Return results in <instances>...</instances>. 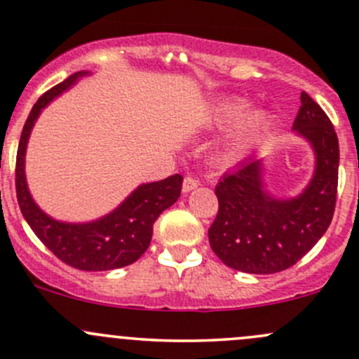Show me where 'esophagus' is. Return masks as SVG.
I'll return each instance as SVG.
<instances>
[{
    "instance_id": "esophagus-1",
    "label": "esophagus",
    "mask_w": 359,
    "mask_h": 359,
    "mask_svg": "<svg viewBox=\"0 0 359 359\" xmlns=\"http://www.w3.org/2000/svg\"><path fill=\"white\" fill-rule=\"evenodd\" d=\"M199 186V180L196 179V177H192V175H187L186 179H184V184H182V191L184 192H189V191H192V189H196Z\"/></svg>"
}]
</instances>
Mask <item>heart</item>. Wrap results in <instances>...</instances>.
<instances>
[{"label":"heart","mask_w":359,"mask_h":359,"mask_svg":"<svg viewBox=\"0 0 359 359\" xmlns=\"http://www.w3.org/2000/svg\"><path fill=\"white\" fill-rule=\"evenodd\" d=\"M243 109H245V104L242 100H237V98H228V100L219 102L215 110V116H212V122L219 128L233 124L243 114ZM266 124L267 116L261 110H252L245 117H242V121L238 122L233 135H231L230 149H228L226 155L228 158L238 155L240 151L249 147L252 141L259 136V133L266 128Z\"/></svg>","instance_id":"heart-1"}]
</instances>
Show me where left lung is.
Segmentation results:
<instances>
[{"label":"left lung","instance_id":"8db88e82","mask_svg":"<svg viewBox=\"0 0 359 359\" xmlns=\"http://www.w3.org/2000/svg\"><path fill=\"white\" fill-rule=\"evenodd\" d=\"M293 129L315 149V175L297 199L278 201L262 189L261 160L224 173L215 192L218 215L208 230L212 252L231 269L273 274L294 266L332 222L337 198L339 141L320 105L302 93Z\"/></svg>","mask_w":359,"mask_h":359}]
</instances>
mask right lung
<instances>
[{
	"label": "right lung",
	"instance_id": "add662e5",
	"mask_svg": "<svg viewBox=\"0 0 359 359\" xmlns=\"http://www.w3.org/2000/svg\"><path fill=\"white\" fill-rule=\"evenodd\" d=\"M83 74H86L85 71L71 74L62 83L47 90L35 102L20 136L17 165H15V187H17L18 206L23 218L30 224L39 240L59 261L81 271H109L129 266L147 252L151 242L153 224L161 212L179 199L184 179L180 173H175L160 182L143 184L116 211L92 223H61L39 210L27 189L25 172H23L30 129L41 110Z\"/></svg>",
	"mask_w": 359,
	"mask_h": 359
}]
</instances>
